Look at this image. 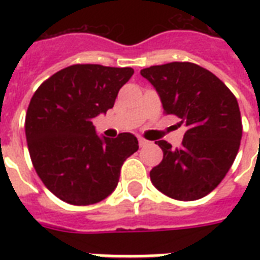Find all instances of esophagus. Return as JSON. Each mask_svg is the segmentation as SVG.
I'll return each mask as SVG.
<instances>
[{
	"instance_id": "obj_1",
	"label": "esophagus",
	"mask_w": 260,
	"mask_h": 260,
	"mask_svg": "<svg viewBox=\"0 0 260 260\" xmlns=\"http://www.w3.org/2000/svg\"><path fill=\"white\" fill-rule=\"evenodd\" d=\"M138 141H139V146H141V147L147 146V145H149V143H150V142L146 141V139H143V138H139V139H138Z\"/></svg>"
}]
</instances>
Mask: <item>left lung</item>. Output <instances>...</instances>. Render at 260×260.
Listing matches in <instances>:
<instances>
[{
	"instance_id": "obj_1",
	"label": "left lung",
	"mask_w": 260,
	"mask_h": 260,
	"mask_svg": "<svg viewBox=\"0 0 260 260\" xmlns=\"http://www.w3.org/2000/svg\"><path fill=\"white\" fill-rule=\"evenodd\" d=\"M157 91L164 111L186 128L180 147L157 141L161 163L152 184L177 201H196L221 182L240 149L242 122L238 102L210 71L192 62H170L141 71Z\"/></svg>"
}]
</instances>
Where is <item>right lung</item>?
Masks as SVG:
<instances>
[{"instance_id":"add662e5","label":"right lung","mask_w":260,"mask_h":260,"mask_svg":"<svg viewBox=\"0 0 260 260\" xmlns=\"http://www.w3.org/2000/svg\"><path fill=\"white\" fill-rule=\"evenodd\" d=\"M132 68L71 65L33 94L25 132L31 163L43 184L61 201L86 206L117 188L121 166L139 149L129 132L99 136L93 118L113 108Z\"/></svg>"}]
</instances>
